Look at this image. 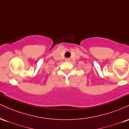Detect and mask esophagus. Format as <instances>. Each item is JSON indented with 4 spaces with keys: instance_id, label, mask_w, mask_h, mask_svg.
Masks as SVG:
<instances>
[{
    "instance_id": "34e87169",
    "label": "esophagus",
    "mask_w": 129,
    "mask_h": 129,
    "mask_svg": "<svg viewBox=\"0 0 129 129\" xmlns=\"http://www.w3.org/2000/svg\"><path fill=\"white\" fill-rule=\"evenodd\" d=\"M65 60H66V61H69L70 59L69 58H66V59H65Z\"/></svg>"
}]
</instances>
